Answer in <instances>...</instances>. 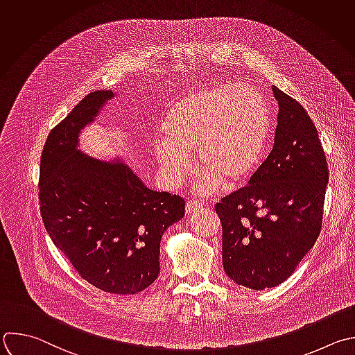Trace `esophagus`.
<instances>
[{"label": "esophagus", "mask_w": 355, "mask_h": 355, "mask_svg": "<svg viewBox=\"0 0 355 355\" xmlns=\"http://www.w3.org/2000/svg\"><path fill=\"white\" fill-rule=\"evenodd\" d=\"M202 206H203V205H202V202H199V200H188L187 205H185V211H187V213H192V211H195V210H199Z\"/></svg>", "instance_id": "obj_1"}]
</instances>
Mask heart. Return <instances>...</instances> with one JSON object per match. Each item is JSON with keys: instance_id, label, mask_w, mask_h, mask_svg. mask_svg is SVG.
Wrapping results in <instances>:
<instances>
[{"instance_id": "obj_1", "label": "heart", "mask_w": 355, "mask_h": 355, "mask_svg": "<svg viewBox=\"0 0 355 355\" xmlns=\"http://www.w3.org/2000/svg\"><path fill=\"white\" fill-rule=\"evenodd\" d=\"M270 131V107L258 87H193L163 112L155 155L166 181L177 185L189 167L188 156L195 153L203 171L198 191L210 193L220 181L237 187L255 175L266 156Z\"/></svg>"}]
</instances>
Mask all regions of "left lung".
I'll list each match as a JSON object with an SVG mask.
<instances>
[{
    "mask_svg": "<svg viewBox=\"0 0 355 355\" xmlns=\"http://www.w3.org/2000/svg\"><path fill=\"white\" fill-rule=\"evenodd\" d=\"M279 103L275 145L250 185L214 209L223 228V268L237 284H282L320 234L327 162L304 107L273 86Z\"/></svg>",
    "mask_w": 355,
    "mask_h": 355,
    "instance_id": "left-lung-1",
    "label": "left lung"
}]
</instances>
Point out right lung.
Returning a JSON list of instances; mask_svg holds the SVG:
<instances>
[{
    "label": "right lung",
    "instance_id": "add662e5",
    "mask_svg": "<svg viewBox=\"0 0 355 355\" xmlns=\"http://www.w3.org/2000/svg\"><path fill=\"white\" fill-rule=\"evenodd\" d=\"M114 97L96 90L55 125L40 160L39 200L54 245L94 287L137 294L160 273L163 232L181 220L185 200L149 189L121 160L78 150L80 131Z\"/></svg>",
    "mask_w": 355,
    "mask_h": 355
}]
</instances>
